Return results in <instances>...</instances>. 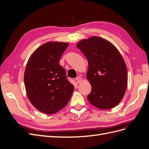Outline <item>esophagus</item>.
Returning a JSON list of instances; mask_svg holds the SVG:
<instances>
[{
	"instance_id": "34e87169",
	"label": "esophagus",
	"mask_w": 149,
	"mask_h": 149,
	"mask_svg": "<svg viewBox=\"0 0 149 149\" xmlns=\"http://www.w3.org/2000/svg\"><path fill=\"white\" fill-rule=\"evenodd\" d=\"M76 81L78 82V83H79L82 81V78H81V77H79V76H78V77H77V78H76Z\"/></svg>"
}]
</instances>
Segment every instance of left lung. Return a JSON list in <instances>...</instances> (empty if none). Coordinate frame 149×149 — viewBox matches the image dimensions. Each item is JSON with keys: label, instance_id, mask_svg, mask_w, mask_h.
Wrapping results in <instances>:
<instances>
[{"label": "left lung", "instance_id": "obj_1", "mask_svg": "<svg viewBox=\"0 0 149 149\" xmlns=\"http://www.w3.org/2000/svg\"><path fill=\"white\" fill-rule=\"evenodd\" d=\"M88 61L86 78L91 85L87 97L101 109L115 107L123 98L127 84V70L118 49L99 37L82 40L77 44Z\"/></svg>", "mask_w": 149, "mask_h": 149}]
</instances>
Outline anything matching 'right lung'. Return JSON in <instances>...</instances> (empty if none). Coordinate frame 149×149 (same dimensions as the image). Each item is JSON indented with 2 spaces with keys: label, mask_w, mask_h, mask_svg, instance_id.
Wrapping results in <instances>:
<instances>
[{
  "label": "right lung",
  "mask_w": 149,
  "mask_h": 149,
  "mask_svg": "<svg viewBox=\"0 0 149 149\" xmlns=\"http://www.w3.org/2000/svg\"><path fill=\"white\" fill-rule=\"evenodd\" d=\"M68 43L49 42L32 53L26 65L24 83L30 102L43 113L52 114L63 109L74 89L59 65Z\"/></svg>",
  "instance_id": "obj_1"
}]
</instances>
